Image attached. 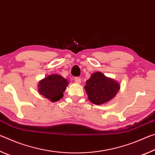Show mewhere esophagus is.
<instances>
[{"label":"esophagus","mask_w":155,"mask_h":155,"mask_svg":"<svg viewBox=\"0 0 155 155\" xmlns=\"http://www.w3.org/2000/svg\"><path fill=\"white\" fill-rule=\"evenodd\" d=\"M74 81H75V83H81V78L80 77H74Z\"/></svg>","instance_id":"obj_1"}]
</instances>
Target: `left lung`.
<instances>
[{"instance_id":"1","label":"left lung","mask_w":155,"mask_h":155,"mask_svg":"<svg viewBox=\"0 0 155 155\" xmlns=\"http://www.w3.org/2000/svg\"><path fill=\"white\" fill-rule=\"evenodd\" d=\"M120 89L118 83L104 76L102 72H96L86 81L85 90L88 99L95 104H101L109 101Z\"/></svg>"}]
</instances>
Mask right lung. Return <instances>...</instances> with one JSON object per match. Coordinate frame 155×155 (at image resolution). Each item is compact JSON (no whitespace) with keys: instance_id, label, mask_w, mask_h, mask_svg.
<instances>
[{"instance_id":"obj_1","label":"right lung","mask_w":155,"mask_h":155,"mask_svg":"<svg viewBox=\"0 0 155 155\" xmlns=\"http://www.w3.org/2000/svg\"><path fill=\"white\" fill-rule=\"evenodd\" d=\"M66 79L59 74H51L39 84V92L52 102L59 101L64 96L68 85Z\"/></svg>"}]
</instances>
